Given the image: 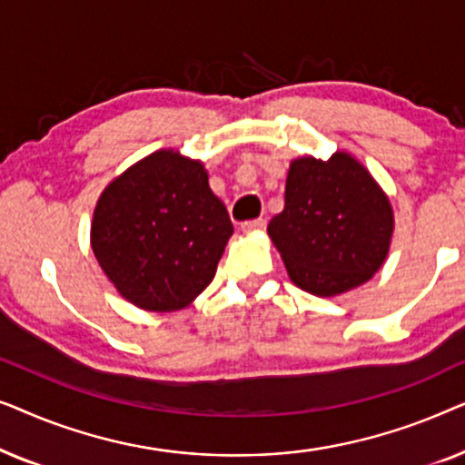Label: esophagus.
Listing matches in <instances>:
<instances>
[{"mask_svg": "<svg viewBox=\"0 0 465 465\" xmlns=\"http://www.w3.org/2000/svg\"><path fill=\"white\" fill-rule=\"evenodd\" d=\"M264 226H266V220L258 218V220L243 222V224H241V231H243V232H260V231H264Z\"/></svg>", "mask_w": 465, "mask_h": 465, "instance_id": "1", "label": "esophagus"}]
</instances>
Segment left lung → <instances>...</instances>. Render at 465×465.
Returning a JSON list of instances; mask_svg holds the SVG:
<instances>
[{"instance_id": "left-lung-1", "label": "left lung", "mask_w": 465, "mask_h": 465, "mask_svg": "<svg viewBox=\"0 0 465 465\" xmlns=\"http://www.w3.org/2000/svg\"><path fill=\"white\" fill-rule=\"evenodd\" d=\"M269 237L298 288L336 296L366 283L383 266L393 234L391 203L374 177L347 152L328 161H292L285 207Z\"/></svg>"}]
</instances>
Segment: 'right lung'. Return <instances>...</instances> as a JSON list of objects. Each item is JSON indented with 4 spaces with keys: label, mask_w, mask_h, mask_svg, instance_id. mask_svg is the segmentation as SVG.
Wrapping results in <instances>:
<instances>
[{
    "label": "right lung",
    "mask_w": 465,
    "mask_h": 465,
    "mask_svg": "<svg viewBox=\"0 0 465 465\" xmlns=\"http://www.w3.org/2000/svg\"><path fill=\"white\" fill-rule=\"evenodd\" d=\"M232 234L201 161L158 150L107 183L93 253L120 296L143 311L188 307L212 283Z\"/></svg>",
    "instance_id": "1"
}]
</instances>
